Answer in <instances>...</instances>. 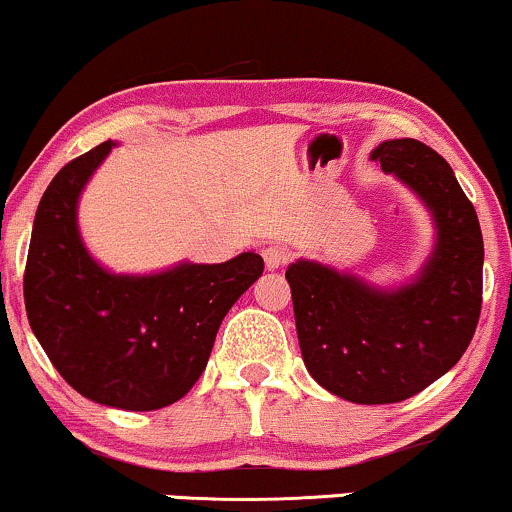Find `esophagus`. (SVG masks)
<instances>
[{
  "instance_id": "1",
  "label": "esophagus",
  "mask_w": 512,
  "mask_h": 512,
  "mask_svg": "<svg viewBox=\"0 0 512 512\" xmlns=\"http://www.w3.org/2000/svg\"><path fill=\"white\" fill-rule=\"evenodd\" d=\"M262 257H264V267L274 272V269H279L281 264H286L288 250L281 248V245H269V248L262 250Z\"/></svg>"
}]
</instances>
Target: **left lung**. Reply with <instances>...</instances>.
<instances>
[{"instance_id":"left-lung-1","label":"left lung","mask_w":512,"mask_h":512,"mask_svg":"<svg viewBox=\"0 0 512 512\" xmlns=\"http://www.w3.org/2000/svg\"><path fill=\"white\" fill-rule=\"evenodd\" d=\"M427 207L432 252L400 286H377L317 260L288 264L295 329L307 372L360 405L405 400L451 369L482 310L484 240L453 169L420 140H384L369 155Z\"/></svg>"}]
</instances>
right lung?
<instances>
[{
    "instance_id": "right-lung-1",
    "label": "right lung",
    "mask_w": 512,
    "mask_h": 512,
    "mask_svg": "<svg viewBox=\"0 0 512 512\" xmlns=\"http://www.w3.org/2000/svg\"><path fill=\"white\" fill-rule=\"evenodd\" d=\"M114 140L52 178L30 236L26 312L57 372L80 396L119 410H159L205 372L226 312L262 276L257 252L229 262H178L162 272L116 274L85 248L78 202Z\"/></svg>"
}]
</instances>
